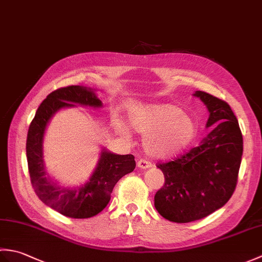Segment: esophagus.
Segmentation results:
<instances>
[{
	"mask_svg": "<svg viewBox=\"0 0 262 262\" xmlns=\"http://www.w3.org/2000/svg\"><path fill=\"white\" fill-rule=\"evenodd\" d=\"M137 166H138V168H140V169H148V168H151L152 164L149 163L148 161L141 159V160H138V162H137Z\"/></svg>",
	"mask_w": 262,
	"mask_h": 262,
	"instance_id": "esophagus-1",
	"label": "esophagus"
}]
</instances>
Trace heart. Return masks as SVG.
<instances>
[{"label":"heart","instance_id":"1","mask_svg":"<svg viewBox=\"0 0 262 262\" xmlns=\"http://www.w3.org/2000/svg\"><path fill=\"white\" fill-rule=\"evenodd\" d=\"M127 122L133 130L144 134L143 147L153 158H171L187 148L197 135V122L172 103L130 102ZM115 129L124 138L130 132L120 119L114 120Z\"/></svg>","mask_w":262,"mask_h":262}]
</instances>
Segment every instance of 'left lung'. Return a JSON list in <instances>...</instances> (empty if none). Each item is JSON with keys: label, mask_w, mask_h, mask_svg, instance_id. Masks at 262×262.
<instances>
[{"label": "left lung", "mask_w": 262, "mask_h": 262, "mask_svg": "<svg viewBox=\"0 0 262 262\" xmlns=\"http://www.w3.org/2000/svg\"><path fill=\"white\" fill-rule=\"evenodd\" d=\"M207 108L210 132L199 145L168 163L158 164L164 186L155 193L154 206L165 220L189 223L202 220L229 202L235 190L243 153L236 117L223 100L194 91Z\"/></svg>", "instance_id": "obj_1"}]
</instances>
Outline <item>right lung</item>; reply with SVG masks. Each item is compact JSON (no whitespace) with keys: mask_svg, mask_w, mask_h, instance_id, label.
Here are the masks:
<instances>
[{"mask_svg":"<svg viewBox=\"0 0 262 262\" xmlns=\"http://www.w3.org/2000/svg\"><path fill=\"white\" fill-rule=\"evenodd\" d=\"M77 105L102 108L97 90L83 85L62 88L48 94L36 111L27 136V160L31 185L41 202L71 219H89L105 208L120 178L135 169L132 154L120 155L102 147L89 179L76 187H65L48 173L43 159V140L49 121L58 111Z\"/></svg>","mask_w":262,"mask_h":262,"instance_id":"right-lung-1","label":"right lung"}]
</instances>
